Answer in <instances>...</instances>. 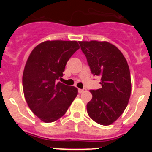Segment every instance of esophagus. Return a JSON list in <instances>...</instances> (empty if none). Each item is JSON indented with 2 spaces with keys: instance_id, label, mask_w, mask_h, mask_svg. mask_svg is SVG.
I'll use <instances>...</instances> for the list:
<instances>
[{
  "instance_id": "34e87169",
  "label": "esophagus",
  "mask_w": 152,
  "mask_h": 152,
  "mask_svg": "<svg viewBox=\"0 0 152 152\" xmlns=\"http://www.w3.org/2000/svg\"><path fill=\"white\" fill-rule=\"evenodd\" d=\"M85 91H86L85 88H83V89H78V92L80 93V94H82V93L85 92Z\"/></svg>"
}]
</instances>
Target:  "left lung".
I'll return each mask as SVG.
<instances>
[{"mask_svg":"<svg viewBox=\"0 0 152 152\" xmlns=\"http://www.w3.org/2000/svg\"><path fill=\"white\" fill-rule=\"evenodd\" d=\"M94 75L101 77V88L91 90L87 104L90 117L103 126L112 124L128 105L132 91L129 68L124 56L113 44L103 41L79 42Z\"/></svg>","mask_w":152,"mask_h":152,"instance_id":"1","label":"left lung"}]
</instances>
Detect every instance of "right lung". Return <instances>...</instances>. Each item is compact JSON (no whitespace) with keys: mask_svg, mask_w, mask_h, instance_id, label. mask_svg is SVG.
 I'll return each mask as SVG.
<instances>
[{"mask_svg":"<svg viewBox=\"0 0 152 152\" xmlns=\"http://www.w3.org/2000/svg\"><path fill=\"white\" fill-rule=\"evenodd\" d=\"M79 49L77 41L49 40L35 47L28 58L23 74L24 96L32 112L44 123L64 116L77 96V88L58 80Z\"/></svg>","mask_w":152,"mask_h":152,"instance_id":"1","label":"right lung"}]
</instances>
